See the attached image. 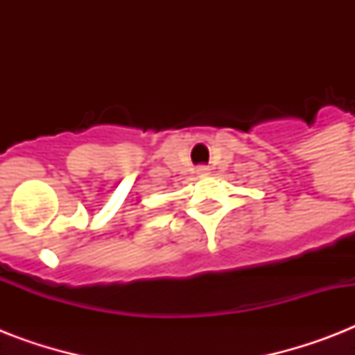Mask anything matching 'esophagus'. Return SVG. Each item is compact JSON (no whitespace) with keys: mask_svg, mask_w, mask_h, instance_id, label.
<instances>
[{"mask_svg":"<svg viewBox=\"0 0 355 355\" xmlns=\"http://www.w3.org/2000/svg\"><path fill=\"white\" fill-rule=\"evenodd\" d=\"M195 173H197V177H199V178H205V177H208V175H210V167L199 166Z\"/></svg>","mask_w":355,"mask_h":355,"instance_id":"34e87169","label":"esophagus"}]
</instances>
